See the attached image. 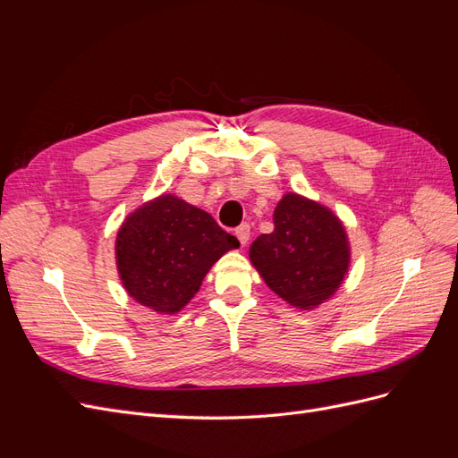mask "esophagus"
Returning <instances> with one entry per match:
<instances>
[{"label":"esophagus","mask_w":458,"mask_h":458,"mask_svg":"<svg viewBox=\"0 0 458 458\" xmlns=\"http://www.w3.org/2000/svg\"><path fill=\"white\" fill-rule=\"evenodd\" d=\"M234 234H237V239L241 241L242 246H246V242L250 241V225L248 224H242L237 227V231H234Z\"/></svg>","instance_id":"obj_1"}]
</instances>
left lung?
<instances>
[{
  "instance_id": "1",
  "label": "left lung",
  "mask_w": 458,
  "mask_h": 458,
  "mask_svg": "<svg viewBox=\"0 0 458 458\" xmlns=\"http://www.w3.org/2000/svg\"><path fill=\"white\" fill-rule=\"evenodd\" d=\"M275 229L250 246V261L273 293L298 310H313L340 288L350 267L342 221L327 206L286 192Z\"/></svg>"
}]
</instances>
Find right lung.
Instances as JSON below:
<instances>
[{
	"mask_svg": "<svg viewBox=\"0 0 458 458\" xmlns=\"http://www.w3.org/2000/svg\"><path fill=\"white\" fill-rule=\"evenodd\" d=\"M239 241L216 219L175 195L143 204L116 237V267L128 294L158 313L182 311L206 273Z\"/></svg>",
	"mask_w": 458,
	"mask_h": 458,
	"instance_id": "right-lung-1",
	"label": "right lung"
}]
</instances>
